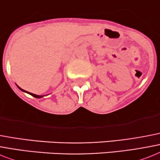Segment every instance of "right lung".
<instances>
[{
    "instance_id": "add662e5",
    "label": "right lung",
    "mask_w": 160,
    "mask_h": 160,
    "mask_svg": "<svg viewBox=\"0 0 160 160\" xmlns=\"http://www.w3.org/2000/svg\"><path fill=\"white\" fill-rule=\"evenodd\" d=\"M18 87H19V86H18ZM19 89H21L22 91L27 92V91H25V90H24V89H22L21 88H19ZM27 93H28V92H27ZM29 93V94H31L32 96H33V97H35V98H42V96H41V95H36V94H34V93Z\"/></svg>"
}]
</instances>
